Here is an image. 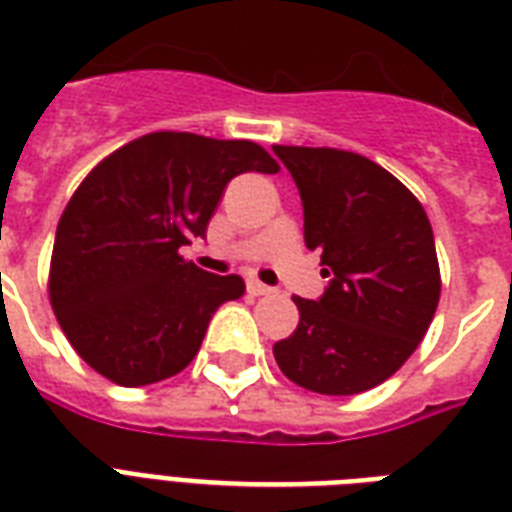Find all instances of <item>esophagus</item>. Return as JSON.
I'll use <instances>...</instances> for the list:
<instances>
[{"label": "esophagus", "mask_w": 512, "mask_h": 512, "mask_svg": "<svg viewBox=\"0 0 512 512\" xmlns=\"http://www.w3.org/2000/svg\"><path fill=\"white\" fill-rule=\"evenodd\" d=\"M248 293H253V296H269V293H275V288H269V285L259 283V280H248Z\"/></svg>", "instance_id": "obj_1"}]
</instances>
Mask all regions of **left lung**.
I'll return each mask as SVG.
<instances>
[{
    "mask_svg": "<svg viewBox=\"0 0 512 512\" xmlns=\"http://www.w3.org/2000/svg\"><path fill=\"white\" fill-rule=\"evenodd\" d=\"M299 186L304 243L320 251L326 293L296 296L299 326L272 347L293 384L355 395L398 371L441 299L433 227L422 202L368 157L328 146H275Z\"/></svg>",
    "mask_w": 512,
    "mask_h": 512,
    "instance_id": "obj_1",
    "label": "left lung"
}]
</instances>
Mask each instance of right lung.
<instances>
[{
	"label": "right lung",
	"instance_id": "add662e5",
	"mask_svg": "<svg viewBox=\"0 0 512 512\" xmlns=\"http://www.w3.org/2000/svg\"><path fill=\"white\" fill-rule=\"evenodd\" d=\"M277 173L253 141L146 133L101 160L71 194L50 259V304L87 366L120 387L184 371L240 275H211L178 248L205 237L224 186Z\"/></svg>",
	"mask_w": 512,
	"mask_h": 512
}]
</instances>
